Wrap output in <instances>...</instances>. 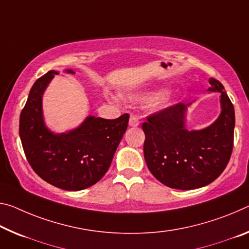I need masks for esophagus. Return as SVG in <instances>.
Wrapping results in <instances>:
<instances>
[{
  "mask_svg": "<svg viewBox=\"0 0 249 249\" xmlns=\"http://www.w3.org/2000/svg\"><path fill=\"white\" fill-rule=\"evenodd\" d=\"M128 124H129V126H132V127H136V126H139V124H140L139 118H137L136 116L132 115L131 117H129V122H128Z\"/></svg>",
  "mask_w": 249,
  "mask_h": 249,
  "instance_id": "34e87169",
  "label": "esophagus"
}]
</instances>
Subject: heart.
Masks as SVG:
<instances>
[{"label":"heart","mask_w":249,"mask_h":249,"mask_svg":"<svg viewBox=\"0 0 249 249\" xmlns=\"http://www.w3.org/2000/svg\"><path fill=\"white\" fill-rule=\"evenodd\" d=\"M160 90H142V92L132 94L131 98H132V100H135V101L145 102V101L152 100V98H154L157 95H160ZM154 106H155V108H157V109L164 108L165 106H166V101H165V100L156 101L155 103H154Z\"/></svg>","instance_id":"obj_1"}]
</instances>
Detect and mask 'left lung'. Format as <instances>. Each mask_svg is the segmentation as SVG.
Returning <instances> with one entry per match:
<instances>
[{"label": "left lung", "instance_id": "1", "mask_svg": "<svg viewBox=\"0 0 249 249\" xmlns=\"http://www.w3.org/2000/svg\"><path fill=\"white\" fill-rule=\"evenodd\" d=\"M208 92L219 93L220 114L202 129L186 128V112L192 103L169 106L147 117L144 157L161 184L176 189H195L214 181L230 161L234 145L235 110L224 86L210 78Z\"/></svg>", "mask_w": 249, "mask_h": 249}]
</instances>
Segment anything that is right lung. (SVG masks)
I'll list each match as a JSON object with an SVG mask.
<instances>
[{"label":"right lung","instance_id":"1","mask_svg":"<svg viewBox=\"0 0 249 249\" xmlns=\"http://www.w3.org/2000/svg\"><path fill=\"white\" fill-rule=\"evenodd\" d=\"M66 73L74 74L72 70ZM57 71L34 83L19 116V137L34 172L47 183L65 191H81L105 175L127 128L128 114L115 120L88 116L78 127L53 133L45 125L42 98Z\"/></svg>","mask_w":249,"mask_h":249}]
</instances>
